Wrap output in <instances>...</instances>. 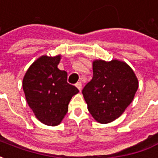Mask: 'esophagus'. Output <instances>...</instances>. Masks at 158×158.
Instances as JSON below:
<instances>
[{"mask_svg": "<svg viewBox=\"0 0 158 158\" xmlns=\"http://www.w3.org/2000/svg\"><path fill=\"white\" fill-rule=\"evenodd\" d=\"M75 86H76V88L78 89H79V91H81L82 84H81V83H80V82H78V83H76V84H75Z\"/></svg>", "mask_w": 158, "mask_h": 158, "instance_id": "obj_1", "label": "esophagus"}]
</instances>
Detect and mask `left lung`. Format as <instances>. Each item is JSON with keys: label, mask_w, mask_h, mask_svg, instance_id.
I'll list each match as a JSON object with an SVG mask.
<instances>
[{"label": "left lung", "mask_w": 158, "mask_h": 158, "mask_svg": "<svg viewBox=\"0 0 158 158\" xmlns=\"http://www.w3.org/2000/svg\"><path fill=\"white\" fill-rule=\"evenodd\" d=\"M93 72L82 94L94 120L107 124L120 117L132 102L139 81L131 67L119 60H95Z\"/></svg>", "instance_id": "1"}]
</instances>
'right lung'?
I'll list each match as a JSON object with an SVG mask.
<instances>
[{
    "label": "right lung",
    "mask_w": 158,
    "mask_h": 158,
    "mask_svg": "<svg viewBox=\"0 0 158 158\" xmlns=\"http://www.w3.org/2000/svg\"><path fill=\"white\" fill-rule=\"evenodd\" d=\"M60 55L42 56L31 64L23 79L26 101L36 118L44 125L60 124L72 97L79 93L67 83V73L58 69Z\"/></svg>",
    "instance_id": "obj_1"
}]
</instances>
